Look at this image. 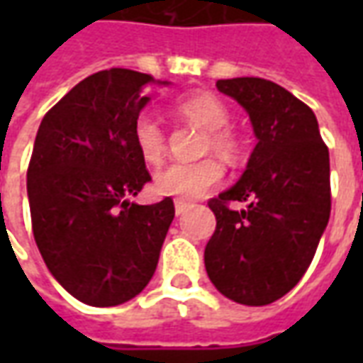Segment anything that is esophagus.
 <instances>
[{
	"mask_svg": "<svg viewBox=\"0 0 363 363\" xmlns=\"http://www.w3.org/2000/svg\"><path fill=\"white\" fill-rule=\"evenodd\" d=\"M190 210V204H186V202H182V200H177L174 202V213L177 216H182L184 212H189Z\"/></svg>",
	"mask_w": 363,
	"mask_h": 363,
	"instance_id": "34e87169",
	"label": "esophagus"
}]
</instances>
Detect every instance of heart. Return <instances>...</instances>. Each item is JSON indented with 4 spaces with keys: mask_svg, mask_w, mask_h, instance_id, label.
<instances>
[{
    "mask_svg": "<svg viewBox=\"0 0 363 363\" xmlns=\"http://www.w3.org/2000/svg\"><path fill=\"white\" fill-rule=\"evenodd\" d=\"M174 111L179 116L189 120L198 128L206 130L204 150H212L220 157L231 159L237 153V140L225 130L229 124V111L218 96L192 95L177 103ZM134 143L140 155L147 163H157L165 153V134L157 118L143 112L134 122ZM223 179V169L213 159L202 161H173L159 169L153 182L155 189L165 196L179 200H196L208 190L216 189Z\"/></svg>",
    "mask_w": 363,
    "mask_h": 363,
    "instance_id": "obj_1",
    "label": "heart"
}]
</instances>
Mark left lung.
I'll list each match as a JSON object with an SVG mask.
<instances>
[{
	"instance_id": "left-lung-1",
	"label": "left lung",
	"mask_w": 363,
	"mask_h": 363,
	"mask_svg": "<svg viewBox=\"0 0 363 363\" xmlns=\"http://www.w3.org/2000/svg\"><path fill=\"white\" fill-rule=\"evenodd\" d=\"M216 87L247 111L257 145L241 179L210 200L216 231L206 272L237 303L268 305L301 280L327 229L328 150L311 108L280 85L233 77ZM231 199L247 206L231 211Z\"/></svg>"
}]
</instances>
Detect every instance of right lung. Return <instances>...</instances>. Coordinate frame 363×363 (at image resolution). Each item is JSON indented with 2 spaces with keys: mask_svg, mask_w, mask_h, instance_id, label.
<instances>
[{
  "mask_svg": "<svg viewBox=\"0 0 363 363\" xmlns=\"http://www.w3.org/2000/svg\"><path fill=\"white\" fill-rule=\"evenodd\" d=\"M151 75L112 67L54 104L27 171L33 233L50 274L75 299L112 307L150 284L174 218L171 198L130 202L151 181L134 143Z\"/></svg>",
  "mask_w": 363,
  "mask_h": 363,
  "instance_id": "1",
  "label": "right lung"
}]
</instances>
